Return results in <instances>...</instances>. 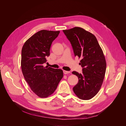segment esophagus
I'll list each match as a JSON object with an SVG mask.
<instances>
[{
	"instance_id": "obj_1",
	"label": "esophagus",
	"mask_w": 126,
	"mask_h": 126,
	"mask_svg": "<svg viewBox=\"0 0 126 126\" xmlns=\"http://www.w3.org/2000/svg\"><path fill=\"white\" fill-rule=\"evenodd\" d=\"M63 72L65 74H68L70 73V71H66V70H63Z\"/></svg>"
}]
</instances>
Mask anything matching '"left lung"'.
Here are the masks:
<instances>
[{
  "instance_id": "1",
  "label": "left lung",
  "mask_w": 126,
  "mask_h": 126,
  "mask_svg": "<svg viewBox=\"0 0 126 126\" xmlns=\"http://www.w3.org/2000/svg\"><path fill=\"white\" fill-rule=\"evenodd\" d=\"M71 44L75 56L81 58L79 65L82 72L73 71L79 78L73 88L75 94L82 100L94 97L101 87L106 71V63L102 50L96 37L80 27L63 30Z\"/></svg>"
}]
</instances>
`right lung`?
<instances>
[{
	"label": "right lung",
	"instance_id": "right-lung-1",
	"mask_svg": "<svg viewBox=\"0 0 126 126\" xmlns=\"http://www.w3.org/2000/svg\"><path fill=\"white\" fill-rule=\"evenodd\" d=\"M60 31L40 30L30 37L23 46L21 69L32 91L40 98L52 95L63 77L60 69L44 67L50 55L53 41Z\"/></svg>",
	"mask_w": 126,
	"mask_h": 126
}]
</instances>
